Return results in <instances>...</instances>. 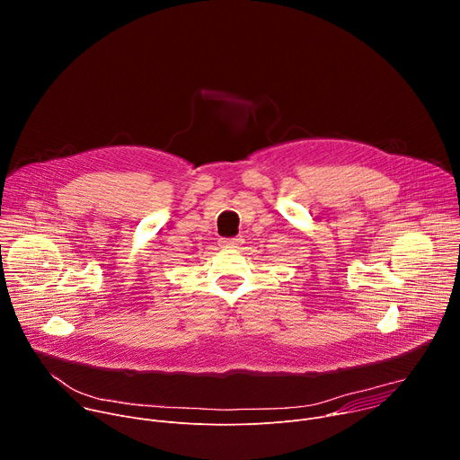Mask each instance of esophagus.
I'll use <instances>...</instances> for the list:
<instances>
[{"label":"esophagus","instance_id":"34e87169","mask_svg":"<svg viewBox=\"0 0 460 460\" xmlns=\"http://www.w3.org/2000/svg\"><path fill=\"white\" fill-rule=\"evenodd\" d=\"M243 238L242 236H236V238H220V245L222 247H238L242 245Z\"/></svg>","mask_w":460,"mask_h":460}]
</instances>
